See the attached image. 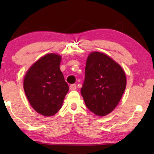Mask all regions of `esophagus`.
I'll use <instances>...</instances> for the list:
<instances>
[{
  "label": "esophagus",
  "instance_id": "esophagus-1",
  "mask_svg": "<svg viewBox=\"0 0 154 154\" xmlns=\"http://www.w3.org/2000/svg\"><path fill=\"white\" fill-rule=\"evenodd\" d=\"M69 89L71 90V91H75V90L77 89V86H76L75 84H72L69 86Z\"/></svg>",
  "mask_w": 154,
  "mask_h": 154
}]
</instances>
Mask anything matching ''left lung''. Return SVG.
I'll use <instances>...</instances> for the list:
<instances>
[{
  "instance_id": "8db88e82",
  "label": "left lung",
  "mask_w": 154,
  "mask_h": 154,
  "mask_svg": "<svg viewBox=\"0 0 154 154\" xmlns=\"http://www.w3.org/2000/svg\"><path fill=\"white\" fill-rule=\"evenodd\" d=\"M85 75L81 94L86 106L95 115H107L115 109L125 92V72L107 55L92 52L86 61Z\"/></svg>"
}]
</instances>
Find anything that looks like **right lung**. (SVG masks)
<instances>
[{
	"instance_id": "obj_1",
	"label": "right lung",
	"mask_w": 154,
	"mask_h": 154,
	"mask_svg": "<svg viewBox=\"0 0 154 154\" xmlns=\"http://www.w3.org/2000/svg\"><path fill=\"white\" fill-rule=\"evenodd\" d=\"M61 57L49 54L40 58L28 69L24 90L29 103L42 115L53 116L60 110L69 85L59 66Z\"/></svg>"
}]
</instances>
